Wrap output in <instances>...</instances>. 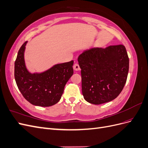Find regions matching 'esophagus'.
<instances>
[{
  "label": "esophagus",
  "mask_w": 148,
  "mask_h": 148,
  "mask_svg": "<svg viewBox=\"0 0 148 148\" xmlns=\"http://www.w3.org/2000/svg\"><path fill=\"white\" fill-rule=\"evenodd\" d=\"M73 69L75 70L76 71H78L80 69L79 68V64L78 63H75L74 65H73Z\"/></svg>",
  "instance_id": "1"
}]
</instances>
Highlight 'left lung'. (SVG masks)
<instances>
[{
  "mask_svg": "<svg viewBox=\"0 0 148 148\" xmlns=\"http://www.w3.org/2000/svg\"><path fill=\"white\" fill-rule=\"evenodd\" d=\"M84 99L99 105L115 99L127 82L129 58L122 44L92 48L78 57Z\"/></svg>",
  "mask_w": 148,
  "mask_h": 148,
  "instance_id": "1",
  "label": "left lung"
}]
</instances>
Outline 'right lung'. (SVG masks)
Listing matches in <instances>:
<instances>
[{
    "mask_svg": "<svg viewBox=\"0 0 148 148\" xmlns=\"http://www.w3.org/2000/svg\"><path fill=\"white\" fill-rule=\"evenodd\" d=\"M25 42L15 62V79L21 95L31 104L49 107L60 99L66 83L73 74V60L57 64L45 72L31 74L24 60Z\"/></svg>",
    "mask_w": 148,
    "mask_h": 148,
    "instance_id": "obj_1",
    "label": "right lung"
}]
</instances>
